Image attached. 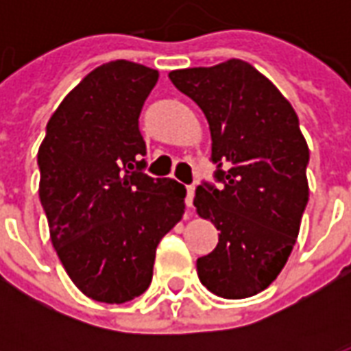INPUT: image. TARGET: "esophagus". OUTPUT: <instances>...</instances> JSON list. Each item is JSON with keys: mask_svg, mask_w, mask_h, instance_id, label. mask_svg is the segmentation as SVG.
<instances>
[{"mask_svg": "<svg viewBox=\"0 0 351 351\" xmlns=\"http://www.w3.org/2000/svg\"><path fill=\"white\" fill-rule=\"evenodd\" d=\"M186 190H188V195H186V206H190L191 208V203H193V193H195V186L191 184V186H188Z\"/></svg>", "mask_w": 351, "mask_h": 351, "instance_id": "34e87169", "label": "esophagus"}]
</instances>
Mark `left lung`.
<instances>
[{
	"instance_id": "8db88e82",
	"label": "left lung",
	"mask_w": 351,
	"mask_h": 351,
	"mask_svg": "<svg viewBox=\"0 0 351 351\" xmlns=\"http://www.w3.org/2000/svg\"><path fill=\"white\" fill-rule=\"evenodd\" d=\"M205 112L213 137L214 180L193 205L220 231L197 259L201 284L223 299L263 291L286 265L308 203L310 152L289 101L241 60L169 73Z\"/></svg>"
}]
</instances>
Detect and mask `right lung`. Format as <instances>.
<instances>
[{
	"label": "right lung",
	"mask_w": 351,
	"mask_h": 351,
	"mask_svg": "<svg viewBox=\"0 0 351 351\" xmlns=\"http://www.w3.org/2000/svg\"><path fill=\"white\" fill-rule=\"evenodd\" d=\"M156 82V69L125 60L93 69L60 103L37 154L52 244L93 301L145 293L156 248L184 214L182 184L145 173L138 116Z\"/></svg>",
	"instance_id": "obj_1"
}]
</instances>
